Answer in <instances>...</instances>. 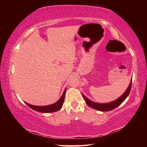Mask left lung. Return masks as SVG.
I'll use <instances>...</instances> for the list:
<instances>
[{"instance_id":"1","label":"left lung","mask_w":147,"mask_h":147,"mask_svg":"<svg viewBox=\"0 0 147 147\" xmlns=\"http://www.w3.org/2000/svg\"><path fill=\"white\" fill-rule=\"evenodd\" d=\"M131 88V82H130V86H129L127 90L125 91V93H124L123 95L121 96V97H119L118 99H117L116 100L112 102L108 103V104H98V103L93 102L91 101L90 100H89L88 98L86 97L83 94H82V96L87 104H88L89 107H91V108L95 109L96 110L102 111H111L112 110V109L116 108L117 107H118L120 104H122V102H123L124 100H125L126 98L128 96V94H130Z\"/></svg>"}]
</instances>
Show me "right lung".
<instances>
[{
    "mask_svg": "<svg viewBox=\"0 0 147 147\" xmlns=\"http://www.w3.org/2000/svg\"><path fill=\"white\" fill-rule=\"evenodd\" d=\"M66 89L64 90V92L61 98H59V100L56 102V103L53 104H51V105L49 106H34L31 105V104L26 103L27 106H28L30 108H32L34 110H36L37 111H40L42 113H51V112H54V111H58L59 109H60L63 106V102H64V98H65V94Z\"/></svg>",
    "mask_w": 147,
    "mask_h": 147,
    "instance_id": "right-lung-1",
    "label": "right lung"
}]
</instances>
